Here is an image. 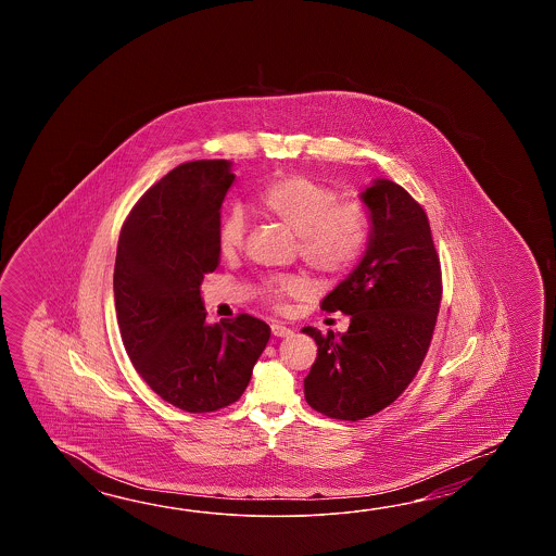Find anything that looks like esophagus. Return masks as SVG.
I'll list each match as a JSON object with an SVG mask.
<instances>
[{"label":"esophagus","mask_w":556,"mask_h":556,"mask_svg":"<svg viewBox=\"0 0 556 556\" xmlns=\"http://www.w3.org/2000/svg\"><path fill=\"white\" fill-rule=\"evenodd\" d=\"M290 333H292V330L286 328L282 324H273V336H276V338H288Z\"/></svg>","instance_id":"esophagus-1"}]
</instances>
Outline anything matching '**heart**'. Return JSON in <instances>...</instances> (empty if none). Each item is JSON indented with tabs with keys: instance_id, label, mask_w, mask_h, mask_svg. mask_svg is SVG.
<instances>
[{
	"instance_id": "obj_1",
	"label": "heart",
	"mask_w": 556,
	"mask_h": 556,
	"mask_svg": "<svg viewBox=\"0 0 556 556\" xmlns=\"http://www.w3.org/2000/svg\"><path fill=\"white\" fill-rule=\"evenodd\" d=\"M256 206L298 237L300 258L321 276L348 273L364 256L371 238V218L362 202L340 201L336 190L306 177L278 178L266 185L256 197ZM244 214L230 211L218 226L223 256L235 258L244 247ZM306 290L300 278L266 283V292L276 302Z\"/></svg>"
}]
</instances>
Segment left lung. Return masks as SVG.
I'll list each match as a JSON object with an SVG mask.
<instances>
[{
	"label": "left lung",
	"mask_w": 556,
	"mask_h": 556,
	"mask_svg": "<svg viewBox=\"0 0 556 556\" xmlns=\"http://www.w3.org/2000/svg\"><path fill=\"white\" fill-rule=\"evenodd\" d=\"M371 218L362 261L324 298L350 316L345 333L306 326L318 357L304 395L319 414L357 421L395 402L424 364L441 304V266L427 214L407 190L374 178L359 194Z\"/></svg>",
	"instance_id": "obj_1"
}]
</instances>
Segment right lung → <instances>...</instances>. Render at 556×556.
I'll use <instances>...</instances> for the list:
<instances>
[{"label":"right lung","mask_w":556,"mask_h":556,"mask_svg":"<svg viewBox=\"0 0 556 556\" xmlns=\"http://www.w3.org/2000/svg\"><path fill=\"white\" fill-rule=\"evenodd\" d=\"M235 180L230 161L178 165L142 194L118 237L125 350L149 388L189 414L240 400L270 340L268 324L249 314L206 324L201 283L220 262V206Z\"/></svg>","instance_id":"obj_1"}]
</instances>
